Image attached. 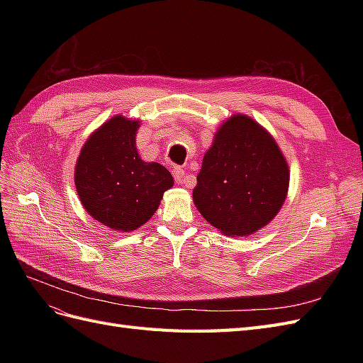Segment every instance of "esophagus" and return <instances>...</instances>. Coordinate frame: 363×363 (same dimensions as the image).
<instances>
[{"label": "esophagus", "mask_w": 363, "mask_h": 363, "mask_svg": "<svg viewBox=\"0 0 363 363\" xmlns=\"http://www.w3.org/2000/svg\"><path fill=\"white\" fill-rule=\"evenodd\" d=\"M172 174H174V179H175V182H177L179 184H184V186H191V183H189V180L186 179V172H184V169H182V168H179V167H175L174 169H172Z\"/></svg>", "instance_id": "esophagus-1"}]
</instances>
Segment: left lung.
Masks as SVG:
<instances>
[{"mask_svg": "<svg viewBox=\"0 0 363 363\" xmlns=\"http://www.w3.org/2000/svg\"><path fill=\"white\" fill-rule=\"evenodd\" d=\"M289 164L269 131L235 113L218 127L192 192L208 224L225 236H250L268 225L286 200Z\"/></svg>", "mask_w": 363, "mask_h": 363, "instance_id": "obj_1", "label": "left lung"}]
</instances>
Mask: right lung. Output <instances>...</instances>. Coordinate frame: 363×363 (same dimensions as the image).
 <instances>
[{"instance_id":"add662e5","label":"right lung","mask_w":363,"mask_h":363,"mask_svg":"<svg viewBox=\"0 0 363 363\" xmlns=\"http://www.w3.org/2000/svg\"><path fill=\"white\" fill-rule=\"evenodd\" d=\"M139 119L116 115L87 138L75 163L79 199L95 221L115 232H133L156 213L171 172L144 162L136 150Z\"/></svg>"}]
</instances>
